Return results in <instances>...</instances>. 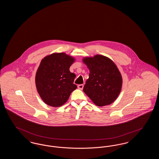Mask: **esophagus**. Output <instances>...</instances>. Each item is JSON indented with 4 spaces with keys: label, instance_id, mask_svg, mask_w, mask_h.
I'll use <instances>...</instances> for the list:
<instances>
[{
    "label": "esophagus",
    "instance_id": "obj_1",
    "mask_svg": "<svg viewBox=\"0 0 159 159\" xmlns=\"http://www.w3.org/2000/svg\"><path fill=\"white\" fill-rule=\"evenodd\" d=\"M77 88H78L79 89H80V90H82L83 88V84H79V85L77 86Z\"/></svg>",
    "mask_w": 159,
    "mask_h": 159
}]
</instances>
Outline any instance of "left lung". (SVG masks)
I'll list each match as a JSON object with an SVG mask.
<instances>
[{
    "mask_svg": "<svg viewBox=\"0 0 159 159\" xmlns=\"http://www.w3.org/2000/svg\"><path fill=\"white\" fill-rule=\"evenodd\" d=\"M82 61L90 71L83 92L96 106L103 107L113 103L121 92L123 83L116 64L102 55L86 57Z\"/></svg>",
    "mask_w": 159,
    "mask_h": 159,
    "instance_id": "1",
    "label": "left lung"
}]
</instances>
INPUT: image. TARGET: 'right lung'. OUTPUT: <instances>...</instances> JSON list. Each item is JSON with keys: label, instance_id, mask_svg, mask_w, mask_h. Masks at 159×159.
<instances>
[{"label": "right lung", "instance_id": "add662e5", "mask_svg": "<svg viewBox=\"0 0 159 159\" xmlns=\"http://www.w3.org/2000/svg\"><path fill=\"white\" fill-rule=\"evenodd\" d=\"M75 61L74 57L64 52L51 53L41 60L35 83L38 93L47 105L53 107L64 105L77 88L73 83L76 75L70 71Z\"/></svg>", "mask_w": 159, "mask_h": 159}]
</instances>
